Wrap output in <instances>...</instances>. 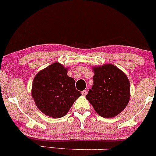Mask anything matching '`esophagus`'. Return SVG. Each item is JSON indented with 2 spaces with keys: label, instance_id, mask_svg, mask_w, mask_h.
<instances>
[{
  "label": "esophagus",
  "instance_id": "1",
  "mask_svg": "<svg viewBox=\"0 0 156 156\" xmlns=\"http://www.w3.org/2000/svg\"><path fill=\"white\" fill-rule=\"evenodd\" d=\"M81 93H82V94H83V96H86L87 94V90H83V91H82Z\"/></svg>",
  "mask_w": 156,
  "mask_h": 156
}]
</instances>
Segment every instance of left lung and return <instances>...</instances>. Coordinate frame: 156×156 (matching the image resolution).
Listing matches in <instances>:
<instances>
[{
	"label": "left lung",
	"mask_w": 156,
	"mask_h": 156,
	"mask_svg": "<svg viewBox=\"0 0 156 156\" xmlns=\"http://www.w3.org/2000/svg\"><path fill=\"white\" fill-rule=\"evenodd\" d=\"M92 69L94 85L86 99L99 116H116L130 101V81L127 75L112 64L94 66Z\"/></svg>",
	"instance_id": "1"
}]
</instances>
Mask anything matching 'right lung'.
<instances>
[{"instance_id":"right-lung-1","label":"right lung","mask_w":156,"mask_h":156,"mask_svg":"<svg viewBox=\"0 0 156 156\" xmlns=\"http://www.w3.org/2000/svg\"><path fill=\"white\" fill-rule=\"evenodd\" d=\"M69 67L59 62L41 70L33 80L31 96L38 109L54 119L66 116L73 102L82 95L75 80L67 75Z\"/></svg>"}]
</instances>
